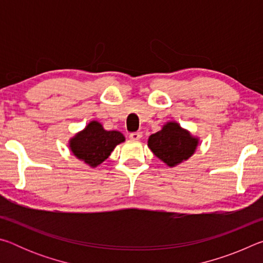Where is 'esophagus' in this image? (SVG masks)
<instances>
[{
	"mask_svg": "<svg viewBox=\"0 0 263 263\" xmlns=\"http://www.w3.org/2000/svg\"><path fill=\"white\" fill-rule=\"evenodd\" d=\"M141 136H142V133H141L140 131L131 132V133H130V138H131V139H133V140H138V139H140Z\"/></svg>",
	"mask_w": 263,
	"mask_h": 263,
	"instance_id": "esophagus-1",
	"label": "esophagus"
}]
</instances>
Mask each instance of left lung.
Segmentation results:
<instances>
[{
	"instance_id": "8db88e82",
	"label": "left lung",
	"mask_w": 263,
	"mask_h": 263,
	"mask_svg": "<svg viewBox=\"0 0 263 263\" xmlns=\"http://www.w3.org/2000/svg\"><path fill=\"white\" fill-rule=\"evenodd\" d=\"M198 139L175 122H169L162 130L149 136L148 147L160 160L174 167L194 154Z\"/></svg>"
}]
</instances>
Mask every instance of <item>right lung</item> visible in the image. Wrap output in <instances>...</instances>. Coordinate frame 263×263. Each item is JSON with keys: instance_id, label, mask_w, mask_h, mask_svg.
<instances>
[{"instance_id": "obj_1", "label": "right lung", "mask_w": 263, "mask_h": 263, "mask_svg": "<svg viewBox=\"0 0 263 263\" xmlns=\"http://www.w3.org/2000/svg\"><path fill=\"white\" fill-rule=\"evenodd\" d=\"M125 138L118 131H106L99 122L92 121L69 141V147L78 159L96 167L109 158L110 153Z\"/></svg>"}]
</instances>
